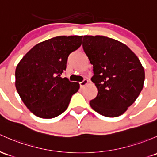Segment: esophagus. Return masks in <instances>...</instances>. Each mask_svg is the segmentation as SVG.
I'll use <instances>...</instances> for the list:
<instances>
[{
	"label": "esophagus",
	"mask_w": 157,
	"mask_h": 157,
	"mask_svg": "<svg viewBox=\"0 0 157 157\" xmlns=\"http://www.w3.org/2000/svg\"><path fill=\"white\" fill-rule=\"evenodd\" d=\"M88 83H89V80H87V79H84L83 81L80 82V87H81V88H83L84 86L86 85V84Z\"/></svg>",
	"instance_id": "obj_1"
}]
</instances>
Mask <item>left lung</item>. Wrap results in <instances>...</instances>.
I'll return each mask as SVG.
<instances>
[{"label":"left lung","mask_w":157,"mask_h":157,"mask_svg":"<svg viewBox=\"0 0 157 157\" xmlns=\"http://www.w3.org/2000/svg\"><path fill=\"white\" fill-rule=\"evenodd\" d=\"M83 48L93 65L91 80L98 89L90 106L107 117L120 116L142 90L144 67L126 45L110 37L86 35Z\"/></svg>","instance_id":"1"}]
</instances>
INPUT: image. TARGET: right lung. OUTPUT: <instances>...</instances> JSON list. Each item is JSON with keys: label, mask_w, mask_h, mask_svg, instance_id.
Returning a JSON list of instances; mask_svg holds the SVG:
<instances>
[{"label": "right lung", "mask_w": 157, "mask_h": 157, "mask_svg": "<svg viewBox=\"0 0 157 157\" xmlns=\"http://www.w3.org/2000/svg\"><path fill=\"white\" fill-rule=\"evenodd\" d=\"M83 36H59L37 44L16 69V88L25 106L40 118L59 116L67 108L78 83L61 77L70 53L81 46Z\"/></svg>", "instance_id": "obj_1"}]
</instances>
